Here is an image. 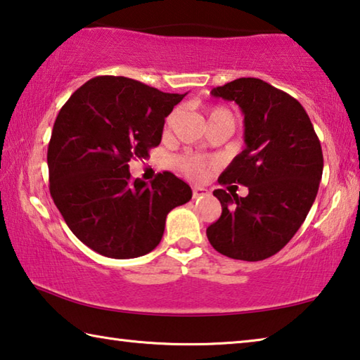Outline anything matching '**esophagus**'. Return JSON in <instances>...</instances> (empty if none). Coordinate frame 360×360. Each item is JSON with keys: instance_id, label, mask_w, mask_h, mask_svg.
<instances>
[{"instance_id": "1", "label": "esophagus", "mask_w": 360, "mask_h": 360, "mask_svg": "<svg viewBox=\"0 0 360 360\" xmlns=\"http://www.w3.org/2000/svg\"><path fill=\"white\" fill-rule=\"evenodd\" d=\"M205 195H208V191H205V188H202V187H195L192 191L193 198H203Z\"/></svg>"}]
</instances>
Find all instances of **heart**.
<instances>
[{
  "label": "heart",
  "instance_id": "b5f03b06",
  "mask_svg": "<svg viewBox=\"0 0 360 360\" xmlns=\"http://www.w3.org/2000/svg\"><path fill=\"white\" fill-rule=\"evenodd\" d=\"M221 114H230V112L224 108H214L210 111V119L217 117V115H221ZM174 119H176V112H172L168 115L167 129H169V127L173 125ZM178 167L181 172H184L186 174L192 176V178H203L210 168V162L200 155L187 154V155H182L178 158Z\"/></svg>",
  "mask_w": 360,
  "mask_h": 360
}]
</instances>
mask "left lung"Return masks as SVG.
<instances>
[{
    "instance_id": "left-lung-1",
    "label": "left lung",
    "mask_w": 360,
    "mask_h": 360,
    "mask_svg": "<svg viewBox=\"0 0 360 360\" xmlns=\"http://www.w3.org/2000/svg\"><path fill=\"white\" fill-rule=\"evenodd\" d=\"M211 95L245 114L246 148L219 182L246 186L249 193L212 192L222 214L206 236L230 259L264 260L288 245L311 210L324 168L319 138L300 103L262 79H235Z\"/></svg>"
}]
</instances>
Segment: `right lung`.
Segmentation results:
<instances>
[{
    "mask_svg": "<svg viewBox=\"0 0 360 360\" xmlns=\"http://www.w3.org/2000/svg\"><path fill=\"white\" fill-rule=\"evenodd\" d=\"M184 96L96 76L60 109L47 148L49 191L70 230L95 252L111 259L150 252L168 212L192 198L173 173L148 184L129 172L130 160L160 144L165 117Z\"/></svg>",
    "mask_w": 360,
    "mask_h": 360,
    "instance_id": "1",
    "label": "right lung"
}]
</instances>
